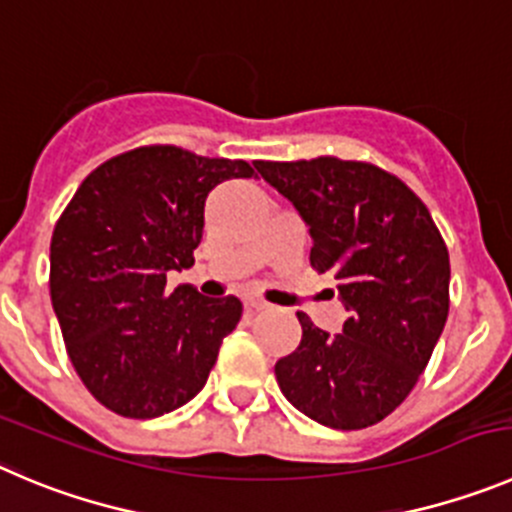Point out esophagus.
I'll return each mask as SVG.
<instances>
[{"mask_svg": "<svg viewBox=\"0 0 512 512\" xmlns=\"http://www.w3.org/2000/svg\"><path fill=\"white\" fill-rule=\"evenodd\" d=\"M245 308L252 310V313H260V310H270V303H265V300L260 298H245Z\"/></svg>", "mask_w": 512, "mask_h": 512, "instance_id": "esophagus-1", "label": "esophagus"}]
</instances>
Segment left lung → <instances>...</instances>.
I'll return each instance as SVG.
<instances>
[{"mask_svg": "<svg viewBox=\"0 0 512 512\" xmlns=\"http://www.w3.org/2000/svg\"><path fill=\"white\" fill-rule=\"evenodd\" d=\"M308 224L310 265L333 272L348 318L341 333L303 326L275 364L280 391L331 429L389 417L422 376L450 310V255L422 199L364 161H255Z\"/></svg>", "mask_w": 512, "mask_h": 512, "instance_id": "left-lung-1", "label": "left lung"}]
</instances>
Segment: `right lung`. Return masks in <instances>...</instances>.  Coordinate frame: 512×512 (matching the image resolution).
<instances>
[{"mask_svg":"<svg viewBox=\"0 0 512 512\" xmlns=\"http://www.w3.org/2000/svg\"><path fill=\"white\" fill-rule=\"evenodd\" d=\"M252 174L247 161L141 146L88 174L57 219L52 308L75 371L111 412L161 417L207 384L242 303L194 285L169 293L166 272L194 265L209 191Z\"/></svg>","mask_w":512,"mask_h":512,"instance_id":"1","label":"right lung"}]
</instances>
